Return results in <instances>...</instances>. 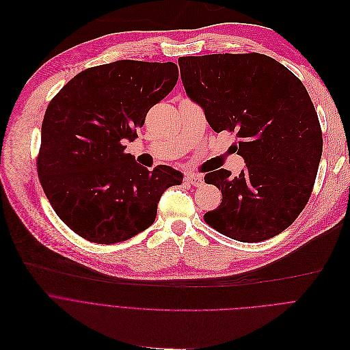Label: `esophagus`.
I'll return each instance as SVG.
<instances>
[{"label": "esophagus", "instance_id": "obj_1", "mask_svg": "<svg viewBox=\"0 0 350 350\" xmlns=\"http://www.w3.org/2000/svg\"><path fill=\"white\" fill-rule=\"evenodd\" d=\"M185 180L191 185V186H202L204 185V178L201 175H196V174H190V175H186Z\"/></svg>", "mask_w": 350, "mask_h": 350}]
</instances>
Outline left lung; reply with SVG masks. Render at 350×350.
Returning <instances> with one entry per match:
<instances>
[{
	"label": "left lung",
	"mask_w": 350,
	"mask_h": 350,
	"mask_svg": "<svg viewBox=\"0 0 350 350\" xmlns=\"http://www.w3.org/2000/svg\"><path fill=\"white\" fill-rule=\"evenodd\" d=\"M180 79L215 132L239 137L245 168L205 175L222 202L204 215L219 233L243 243L286 230L305 208L317 175L323 135L301 80L262 53H214L178 59Z\"/></svg>",
	"instance_id": "obj_1"
}]
</instances>
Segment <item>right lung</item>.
I'll return each mask as SVG.
<instances>
[{"label":"right lung","mask_w":350,"mask_h":350,"mask_svg":"<svg viewBox=\"0 0 350 350\" xmlns=\"http://www.w3.org/2000/svg\"><path fill=\"white\" fill-rule=\"evenodd\" d=\"M176 81L172 62L117 60L84 70L49 102L40 182L56 215L83 239L114 244L146 230L163 193L182 183L172 167L149 171L124 153Z\"/></svg>","instance_id":"add662e5"}]
</instances>
